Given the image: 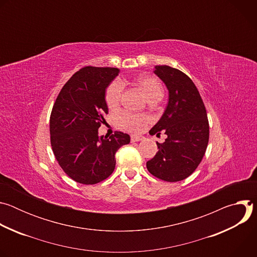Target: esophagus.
<instances>
[{
  "label": "esophagus",
  "instance_id": "1",
  "mask_svg": "<svg viewBox=\"0 0 257 257\" xmlns=\"http://www.w3.org/2000/svg\"><path fill=\"white\" fill-rule=\"evenodd\" d=\"M143 139H144L143 136H137V135H132L131 136V142H137V141H141Z\"/></svg>",
  "mask_w": 257,
  "mask_h": 257
}]
</instances>
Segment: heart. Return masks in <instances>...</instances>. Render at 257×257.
<instances>
[{
	"mask_svg": "<svg viewBox=\"0 0 257 257\" xmlns=\"http://www.w3.org/2000/svg\"><path fill=\"white\" fill-rule=\"evenodd\" d=\"M139 86L143 90L144 94L149 99L154 97L162 98L164 90L162 83L159 79L155 77H142L138 81ZM123 92V83L120 80H114L109 83L105 90V102L109 107L116 106L121 98V94ZM150 121L149 116L143 114H132L129 112H123L120 114V124L125 129L131 132H139L141 131Z\"/></svg>",
	"mask_w": 257,
	"mask_h": 257,
	"instance_id": "heart-1",
	"label": "heart"
}]
</instances>
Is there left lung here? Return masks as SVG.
<instances>
[{"mask_svg": "<svg viewBox=\"0 0 257 257\" xmlns=\"http://www.w3.org/2000/svg\"><path fill=\"white\" fill-rule=\"evenodd\" d=\"M156 74L169 90V102L160 121L150 131L167 134L159 152L146 168L155 177L178 182L189 177L205 154L209 125L202 98L193 81L182 71L167 65L156 66Z\"/></svg>", "mask_w": 257, "mask_h": 257, "instance_id": "8db88e82", "label": "left lung"}]
</instances>
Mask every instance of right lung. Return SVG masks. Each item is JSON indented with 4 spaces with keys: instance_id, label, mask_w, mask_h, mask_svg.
<instances>
[{
    "instance_id": "right-lung-1",
    "label": "right lung",
    "mask_w": 257,
    "mask_h": 257,
    "mask_svg": "<svg viewBox=\"0 0 257 257\" xmlns=\"http://www.w3.org/2000/svg\"><path fill=\"white\" fill-rule=\"evenodd\" d=\"M118 74V68L86 66L65 83L53 105V153L63 171L80 184L106 179L114 172L116 153L130 142V136L120 131L98 137L107 114L105 89Z\"/></svg>"
}]
</instances>
